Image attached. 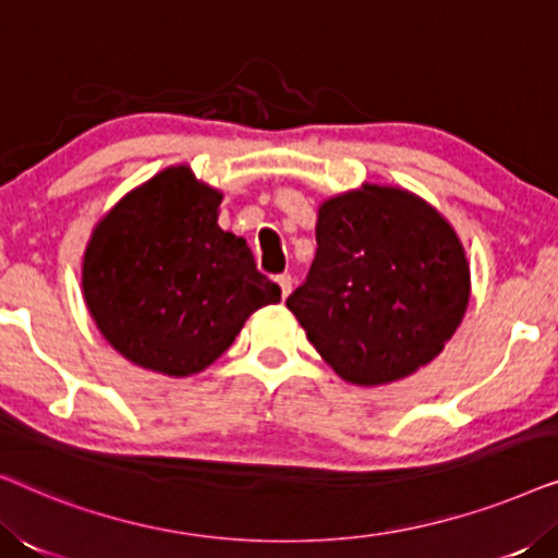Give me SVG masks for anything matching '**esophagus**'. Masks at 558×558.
Here are the masks:
<instances>
[{
    "instance_id": "esophagus-1",
    "label": "esophagus",
    "mask_w": 558,
    "mask_h": 558,
    "mask_svg": "<svg viewBox=\"0 0 558 558\" xmlns=\"http://www.w3.org/2000/svg\"><path fill=\"white\" fill-rule=\"evenodd\" d=\"M277 284L281 289V300H287L289 292H292V277H289V274H279Z\"/></svg>"
}]
</instances>
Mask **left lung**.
Wrapping results in <instances>:
<instances>
[{
  "label": "left lung",
  "instance_id": "left-lung-1",
  "mask_svg": "<svg viewBox=\"0 0 558 558\" xmlns=\"http://www.w3.org/2000/svg\"><path fill=\"white\" fill-rule=\"evenodd\" d=\"M315 235L287 307L342 380L393 384L445 350L470 302V262L434 205L365 182L319 203Z\"/></svg>",
  "mask_w": 558,
  "mask_h": 558
}]
</instances>
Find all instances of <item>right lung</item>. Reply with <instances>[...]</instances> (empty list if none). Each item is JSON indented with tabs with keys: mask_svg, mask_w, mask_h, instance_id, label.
<instances>
[{
	"mask_svg": "<svg viewBox=\"0 0 558 558\" xmlns=\"http://www.w3.org/2000/svg\"><path fill=\"white\" fill-rule=\"evenodd\" d=\"M223 193L174 165L129 190L83 254V300L106 342L140 368L185 378L231 348L281 289L218 226Z\"/></svg>",
	"mask_w": 558,
	"mask_h": 558,
	"instance_id": "1",
	"label": "right lung"
}]
</instances>
